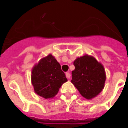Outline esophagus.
Instances as JSON below:
<instances>
[{"mask_svg": "<svg viewBox=\"0 0 128 128\" xmlns=\"http://www.w3.org/2000/svg\"><path fill=\"white\" fill-rule=\"evenodd\" d=\"M66 76L67 78H70V74L69 73H66Z\"/></svg>", "mask_w": 128, "mask_h": 128, "instance_id": "34e87169", "label": "esophagus"}]
</instances>
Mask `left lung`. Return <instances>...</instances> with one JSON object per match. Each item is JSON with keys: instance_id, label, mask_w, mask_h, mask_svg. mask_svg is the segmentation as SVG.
<instances>
[{"instance_id": "8db88e82", "label": "left lung", "mask_w": 128, "mask_h": 128, "mask_svg": "<svg viewBox=\"0 0 128 128\" xmlns=\"http://www.w3.org/2000/svg\"><path fill=\"white\" fill-rule=\"evenodd\" d=\"M71 82L87 100L95 98L104 86L106 74L102 64L93 56L85 55L73 62Z\"/></svg>"}]
</instances>
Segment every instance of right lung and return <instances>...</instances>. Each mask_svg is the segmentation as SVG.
Here are the masks:
<instances>
[{"instance_id":"right-lung-1","label":"right lung","mask_w":128,"mask_h":128,"mask_svg":"<svg viewBox=\"0 0 128 128\" xmlns=\"http://www.w3.org/2000/svg\"><path fill=\"white\" fill-rule=\"evenodd\" d=\"M66 81L60 64L51 54L41 59L32 70L31 82L34 92L46 99L54 98Z\"/></svg>"}]
</instances>
